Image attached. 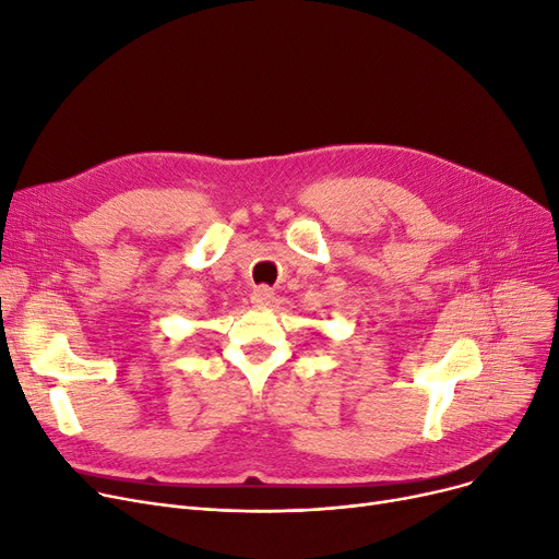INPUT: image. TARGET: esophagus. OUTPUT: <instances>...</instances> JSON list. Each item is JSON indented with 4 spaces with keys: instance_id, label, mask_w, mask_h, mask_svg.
<instances>
[{
    "instance_id": "34e87169",
    "label": "esophagus",
    "mask_w": 559,
    "mask_h": 559,
    "mask_svg": "<svg viewBox=\"0 0 559 559\" xmlns=\"http://www.w3.org/2000/svg\"><path fill=\"white\" fill-rule=\"evenodd\" d=\"M251 304L253 306H258V308H267V306H272L274 304V292L270 289V287H255L253 292H251Z\"/></svg>"
}]
</instances>
